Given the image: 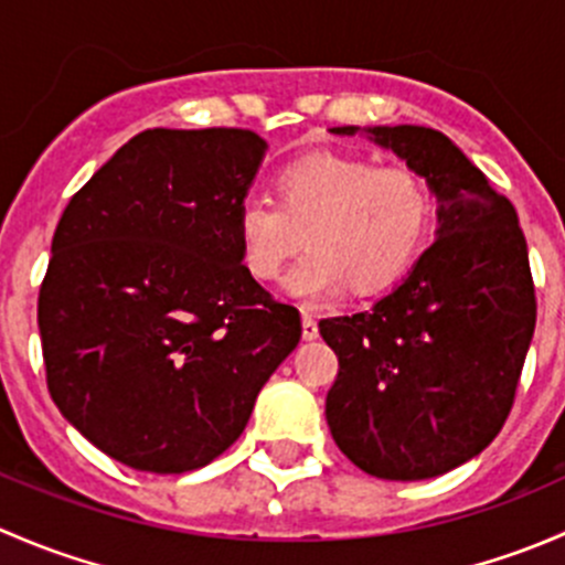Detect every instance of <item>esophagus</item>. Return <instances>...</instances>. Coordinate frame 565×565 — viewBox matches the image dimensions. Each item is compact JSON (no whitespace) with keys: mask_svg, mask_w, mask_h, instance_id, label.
<instances>
[{"mask_svg":"<svg viewBox=\"0 0 565 565\" xmlns=\"http://www.w3.org/2000/svg\"><path fill=\"white\" fill-rule=\"evenodd\" d=\"M317 335H319V328H317L315 315H309V311H303V339H306V341H315Z\"/></svg>","mask_w":565,"mask_h":565,"instance_id":"obj_1","label":"esophagus"}]
</instances>
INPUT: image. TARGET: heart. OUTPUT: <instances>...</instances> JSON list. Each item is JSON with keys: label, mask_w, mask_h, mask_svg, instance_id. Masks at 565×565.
I'll return each mask as SVG.
<instances>
[{"label": "heart", "mask_w": 565, "mask_h": 565, "mask_svg": "<svg viewBox=\"0 0 565 565\" xmlns=\"http://www.w3.org/2000/svg\"><path fill=\"white\" fill-rule=\"evenodd\" d=\"M429 224V182L413 167L317 150L278 169L273 199H246L237 207L235 235L256 281H276L309 243L287 289L317 303L347 284L355 292L388 287L413 265Z\"/></svg>", "instance_id": "heart-1"}]
</instances>
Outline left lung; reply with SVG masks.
Listing matches in <instances>:
<instances>
[{"instance_id":"obj_1","label":"left lung","mask_w":565,"mask_h":565,"mask_svg":"<svg viewBox=\"0 0 565 565\" xmlns=\"http://www.w3.org/2000/svg\"><path fill=\"white\" fill-rule=\"evenodd\" d=\"M369 134L426 177L440 230L372 311L319 322L339 358L324 418L363 472L420 481L478 457L503 429L535 330V287L514 204L448 136L420 125Z\"/></svg>"}]
</instances>
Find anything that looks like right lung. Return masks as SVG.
I'll return each instance as SVG.
<instances>
[{
	"label": "right lung",
	"mask_w": 565,
	"mask_h": 565,
	"mask_svg": "<svg viewBox=\"0 0 565 565\" xmlns=\"http://www.w3.org/2000/svg\"><path fill=\"white\" fill-rule=\"evenodd\" d=\"M262 156L246 128H150L56 224L38 298L45 383L95 448L134 470L174 476L221 457L303 333L237 246Z\"/></svg>",
	"instance_id": "add662e5"
}]
</instances>
